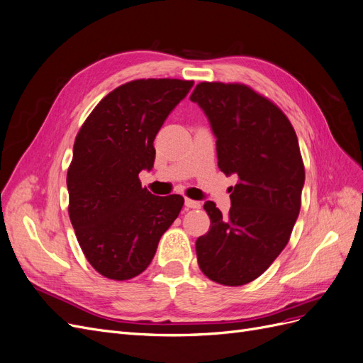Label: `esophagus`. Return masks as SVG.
I'll return each instance as SVG.
<instances>
[{
  "label": "esophagus",
  "instance_id": "1",
  "mask_svg": "<svg viewBox=\"0 0 363 363\" xmlns=\"http://www.w3.org/2000/svg\"><path fill=\"white\" fill-rule=\"evenodd\" d=\"M184 206H186V208H200V207H201V203H200V201H195V200L186 199V200H184Z\"/></svg>",
  "mask_w": 363,
  "mask_h": 363
}]
</instances>
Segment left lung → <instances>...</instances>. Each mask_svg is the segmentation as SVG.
<instances>
[{
  "label": "left lung",
  "instance_id": "obj_1",
  "mask_svg": "<svg viewBox=\"0 0 363 363\" xmlns=\"http://www.w3.org/2000/svg\"><path fill=\"white\" fill-rule=\"evenodd\" d=\"M191 101L211 123L218 168L239 179L227 216L204 203L211 228L196 239V259L211 280L240 286L262 276L291 238L304 186L298 139L286 115L245 84L204 82Z\"/></svg>",
  "mask_w": 363,
  "mask_h": 363
}]
</instances>
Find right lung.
Segmentation results:
<instances>
[{
	"label": "right lung",
	"mask_w": 363,
	"mask_h": 363,
	"mask_svg": "<svg viewBox=\"0 0 363 363\" xmlns=\"http://www.w3.org/2000/svg\"><path fill=\"white\" fill-rule=\"evenodd\" d=\"M192 86L177 79L125 83L96 104L75 138L67 177L69 219L87 262L107 279L145 271L182 211V195H152L139 172L152 168V142Z\"/></svg>",
	"instance_id": "1"
}]
</instances>
